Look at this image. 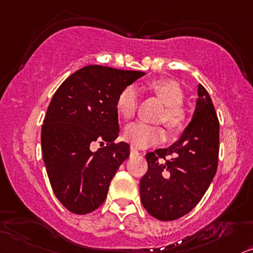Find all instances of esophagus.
I'll use <instances>...</instances> for the list:
<instances>
[{"instance_id": "1", "label": "esophagus", "mask_w": 253, "mask_h": 253, "mask_svg": "<svg viewBox=\"0 0 253 253\" xmlns=\"http://www.w3.org/2000/svg\"><path fill=\"white\" fill-rule=\"evenodd\" d=\"M130 152H132L133 154H140L139 150H137V148H135V147H134V146L130 147Z\"/></svg>"}]
</instances>
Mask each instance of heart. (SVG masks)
I'll list each match as a JSON object with an SVG mask.
<instances>
[{
    "instance_id": "b5f03b06",
    "label": "heart",
    "mask_w": 253,
    "mask_h": 253,
    "mask_svg": "<svg viewBox=\"0 0 253 253\" xmlns=\"http://www.w3.org/2000/svg\"><path fill=\"white\" fill-rule=\"evenodd\" d=\"M146 88L165 104V110L159 117V123L165 124L171 135L181 133L188 120L187 110L183 106L184 91L178 82L170 78L152 79L146 83ZM139 94L132 86L121 89L116 100L119 116L125 120L133 119L139 108ZM165 129L161 126L136 123L125 130V139L136 147H148L165 139Z\"/></svg>"
}]
</instances>
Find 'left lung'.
I'll list each match as a JSON object with an SVG mask.
<instances>
[{"instance_id":"left-lung-1","label":"left lung","mask_w":253,"mask_h":253,"mask_svg":"<svg viewBox=\"0 0 253 253\" xmlns=\"http://www.w3.org/2000/svg\"><path fill=\"white\" fill-rule=\"evenodd\" d=\"M219 152V121L209 93L198 85L194 118L169 148L146 154L148 169L140 181V198L149 215L174 220L190 212L209 188Z\"/></svg>"}]
</instances>
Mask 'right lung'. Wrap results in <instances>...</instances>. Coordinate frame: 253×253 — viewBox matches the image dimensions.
<instances>
[{"label":"right lung","mask_w":253,"mask_h":253,"mask_svg":"<svg viewBox=\"0 0 253 253\" xmlns=\"http://www.w3.org/2000/svg\"><path fill=\"white\" fill-rule=\"evenodd\" d=\"M145 75L103 65L72 73L55 92L42 126V150L53 193L69 211H94L106 200L129 145L119 136L116 100ZM94 143L100 147L92 151Z\"/></svg>","instance_id":"add662e5"}]
</instances>
